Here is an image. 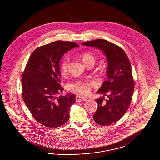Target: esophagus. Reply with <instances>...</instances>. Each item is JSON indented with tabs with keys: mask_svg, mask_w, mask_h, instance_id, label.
<instances>
[{
	"mask_svg": "<svg viewBox=\"0 0 160 160\" xmlns=\"http://www.w3.org/2000/svg\"><path fill=\"white\" fill-rule=\"evenodd\" d=\"M86 98H84L82 96H78L77 95L76 97V101L77 102H81V101H86Z\"/></svg>",
	"mask_w": 160,
	"mask_h": 160,
	"instance_id": "esophagus-1",
	"label": "esophagus"
}]
</instances>
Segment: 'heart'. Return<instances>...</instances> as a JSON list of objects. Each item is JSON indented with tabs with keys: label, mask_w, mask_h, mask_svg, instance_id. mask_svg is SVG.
Here are the masks:
<instances>
[{
	"label": "heart",
	"mask_w": 160,
	"mask_h": 160,
	"mask_svg": "<svg viewBox=\"0 0 160 160\" xmlns=\"http://www.w3.org/2000/svg\"><path fill=\"white\" fill-rule=\"evenodd\" d=\"M80 57L87 66L89 64L94 65L96 59L95 57L89 52H84L80 55ZM69 58L68 56H63L62 58L59 63V68L62 74L67 73L68 69ZM94 85V82L92 81L78 80L69 84V89L71 92H75L82 95H87L90 93L91 88Z\"/></svg>",
	"instance_id": "heart-1"
}]
</instances>
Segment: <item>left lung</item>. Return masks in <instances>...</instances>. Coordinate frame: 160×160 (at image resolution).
I'll list each match as a JSON object with an SVG mask.
<instances>
[{
    "instance_id": "1",
    "label": "left lung",
    "mask_w": 160,
    "mask_h": 160,
    "mask_svg": "<svg viewBox=\"0 0 160 160\" xmlns=\"http://www.w3.org/2000/svg\"><path fill=\"white\" fill-rule=\"evenodd\" d=\"M82 44L97 47L106 55L107 80L97 93L107 96V99L104 97L96 99L98 107L93 118L101 125H110L122 118L132 100L134 81L129 59L121 47L105 39L87 41Z\"/></svg>"
}]
</instances>
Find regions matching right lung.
I'll return each mask as SVG.
<instances>
[{"instance_id":"1","label":"right lung","mask_w":160,"mask_h":160,"mask_svg":"<svg viewBox=\"0 0 160 160\" xmlns=\"http://www.w3.org/2000/svg\"><path fill=\"white\" fill-rule=\"evenodd\" d=\"M79 46L74 42L57 41L36 48L22 74V97L33 118L41 125L57 128L69 119L71 106L76 102L73 94L62 93L59 62L68 50Z\"/></svg>"}]
</instances>
